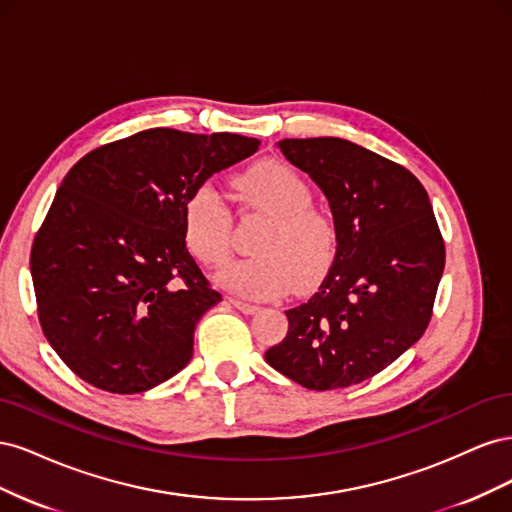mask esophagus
<instances>
[{
    "mask_svg": "<svg viewBox=\"0 0 512 512\" xmlns=\"http://www.w3.org/2000/svg\"><path fill=\"white\" fill-rule=\"evenodd\" d=\"M230 301V305L232 307H237L239 312H243V314H256L258 312V305H252V303H245V301H241V299H228Z\"/></svg>",
    "mask_w": 512,
    "mask_h": 512,
    "instance_id": "obj_1",
    "label": "esophagus"
}]
</instances>
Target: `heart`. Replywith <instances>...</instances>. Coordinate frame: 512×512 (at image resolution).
Wrapping results in <instances>:
<instances>
[{
    "mask_svg": "<svg viewBox=\"0 0 512 512\" xmlns=\"http://www.w3.org/2000/svg\"><path fill=\"white\" fill-rule=\"evenodd\" d=\"M245 211L267 215L254 243L256 256L230 262L218 282L247 299H273L314 288L337 254L333 215L312 203L307 179L282 160H265L232 179ZM183 237L205 267H220L230 254L232 215L211 185H198L183 203Z\"/></svg>",
    "mask_w": 512,
    "mask_h": 512,
    "instance_id": "obj_1",
    "label": "heart"
}]
</instances>
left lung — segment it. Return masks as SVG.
I'll return each instance as SVG.
<instances>
[{
  "mask_svg": "<svg viewBox=\"0 0 512 512\" xmlns=\"http://www.w3.org/2000/svg\"><path fill=\"white\" fill-rule=\"evenodd\" d=\"M284 158L327 196L337 254L320 290L292 307L271 367L312 391L380 374L421 339L444 271L429 196L408 168L344 138H284Z\"/></svg>",
  "mask_w": 512,
  "mask_h": 512,
  "instance_id": "obj_1",
  "label": "left lung"
}]
</instances>
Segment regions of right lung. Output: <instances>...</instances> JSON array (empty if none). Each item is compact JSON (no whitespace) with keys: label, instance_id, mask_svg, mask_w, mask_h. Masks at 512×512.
Instances as JSON below:
<instances>
[{"label":"right lung","instance_id":"add662e5","mask_svg":"<svg viewBox=\"0 0 512 512\" xmlns=\"http://www.w3.org/2000/svg\"><path fill=\"white\" fill-rule=\"evenodd\" d=\"M256 149L241 134L151 128L70 168L29 265L42 333L81 380L134 395L190 363L196 322L222 294L188 252L183 203Z\"/></svg>","mask_w":512,"mask_h":512}]
</instances>
